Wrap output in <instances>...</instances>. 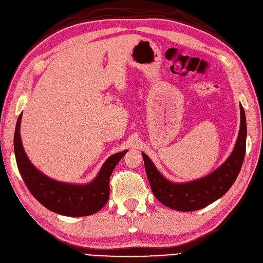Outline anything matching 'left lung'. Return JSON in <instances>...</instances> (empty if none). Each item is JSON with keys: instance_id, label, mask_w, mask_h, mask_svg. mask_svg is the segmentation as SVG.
<instances>
[{"instance_id": "left-lung-1", "label": "left lung", "mask_w": 263, "mask_h": 263, "mask_svg": "<svg viewBox=\"0 0 263 263\" xmlns=\"http://www.w3.org/2000/svg\"><path fill=\"white\" fill-rule=\"evenodd\" d=\"M239 109L240 126L234 149L219 168L206 177L183 183L169 181L155 167L147 155L142 153L154 196L164 206L179 211H195L207 207L231 189L240 171L246 152V116L240 104Z\"/></svg>"}]
</instances>
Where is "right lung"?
Returning <instances> with one entry per match:
<instances>
[{
  "label": "right lung",
  "instance_id": "obj_1",
  "mask_svg": "<svg viewBox=\"0 0 263 263\" xmlns=\"http://www.w3.org/2000/svg\"><path fill=\"white\" fill-rule=\"evenodd\" d=\"M23 114L19 115L14 151L17 167L28 190L48 210L68 217H85L100 211L109 198V179L114 169L128 151L111 155L104 162L96 178L87 184L60 182L48 178L29 160L21 139Z\"/></svg>",
  "mask_w": 263,
  "mask_h": 263
}]
</instances>
